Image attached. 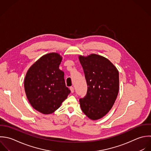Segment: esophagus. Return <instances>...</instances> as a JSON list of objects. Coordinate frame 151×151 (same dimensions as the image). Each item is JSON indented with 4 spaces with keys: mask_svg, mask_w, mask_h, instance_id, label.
<instances>
[{
    "mask_svg": "<svg viewBox=\"0 0 151 151\" xmlns=\"http://www.w3.org/2000/svg\"><path fill=\"white\" fill-rule=\"evenodd\" d=\"M70 91H71L72 93H73V92H74V88H73V87H72V86L70 87Z\"/></svg>",
    "mask_w": 151,
    "mask_h": 151,
    "instance_id": "esophagus-1",
    "label": "esophagus"
}]
</instances>
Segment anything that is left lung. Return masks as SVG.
<instances>
[{
	"label": "left lung",
	"mask_w": 151,
	"mask_h": 151,
	"mask_svg": "<svg viewBox=\"0 0 151 151\" xmlns=\"http://www.w3.org/2000/svg\"><path fill=\"white\" fill-rule=\"evenodd\" d=\"M88 89L86 95L79 98L83 112L91 119L104 116L112 108L119 91V72L106 58L92 54L79 56Z\"/></svg>",
	"instance_id": "1"
}]
</instances>
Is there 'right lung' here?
<instances>
[{
    "label": "right lung",
    "instance_id": "add662e5",
    "mask_svg": "<svg viewBox=\"0 0 151 151\" xmlns=\"http://www.w3.org/2000/svg\"><path fill=\"white\" fill-rule=\"evenodd\" d=\"M62 58L56 53L44 55L28 70L24 82L26 96L37 111L49 114L58 109L70 93L64 72L59 66Z\"/></svg>",
    "mask_w": 151,
    "mask_h": 151
}]
</instances>
